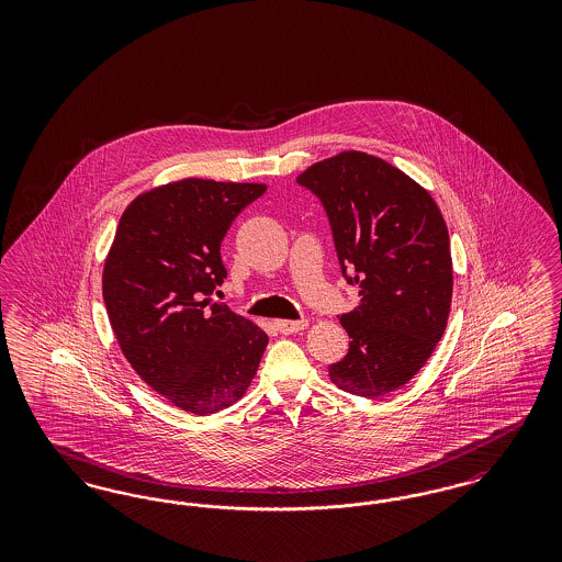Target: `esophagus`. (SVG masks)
Returning <instances> with one entry per match:
<instances>
[{
  "label": "esophagus",
  "instance_id": "34e87169",
  "mask_svg": "<svg viewBox=\"0 0 562 562\" xmlns=\"http://www.w3.org/2000/svg\"><path fill=\"white\" fill-rule=\"evenodd\" d=\"M307 326V321H278L276 322V328L282 333V335H293L299 333Z\"/></svg>",
  "mask_w": 562,
  "mask_h": 562
}]
</instances>
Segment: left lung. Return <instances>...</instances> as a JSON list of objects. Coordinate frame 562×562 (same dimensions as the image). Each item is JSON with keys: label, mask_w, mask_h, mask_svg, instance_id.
Returning a JSON list of instances; mask_svg holds the SVG:
<instances>
[{"label": "left lung", "mask_w": 562, "mask_h": 562, "mask_svg": "<svg viewBox=\"0 0 562 562\" xmlns=\"http://www.w3.org/2000/svg\"><path fill=\"white\" fill-rule=\"evenodd\" d=\"M328 216L341 273L360 305L341 316L348 356L328 367L349 394L381 398L428 362L451 310L449 232L426 189L392 164L344 151L296 177Z\"/></svg>", "instance_id": "1"}]
</instances>
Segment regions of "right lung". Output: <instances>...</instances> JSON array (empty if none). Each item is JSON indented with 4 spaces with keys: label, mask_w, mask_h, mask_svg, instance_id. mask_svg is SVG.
Returning a JSON list of instances; mask_svg holds the SVG:
<instances>
[{
    "label": "right lung",
    "mask_w": 562,
    "mask_h": 562,
    "mask_svg": "<svg viewBox=\"0 0 562 562\" xmlns=\"http://www.w3.org/2000/svg\"><path fill=\"white\" fill-rule=\"evenodd\" d=\"M259 183L183 179L124 211L103 271L115 339L140 379L175 406L211 415L240 401L268 335L211 294L227 278L221 241L266 193Z\"/></svg>",
    "instance_id": "1"
}]
</instances>
